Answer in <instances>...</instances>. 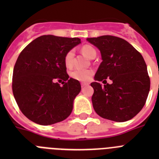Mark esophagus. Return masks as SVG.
Masks as SVG:
<instances>
[{"label": "esophagus", "mask_w": 159, "mask_h": 159, "mask_svg": "<svg viewBox=\"0 0 159 159\" xmlns=\"http://www.w3.org/2000/svg\"><path fill=\"white\" fill-rule=\"evenodd\" d=\"M88 83H87V82H81V86L82 87H85V86H87V85H88Z\"/></svg>", "instance_id": "1"}]
</instances>
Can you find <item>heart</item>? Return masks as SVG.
I'll list each match as a JSON object with an SVG mask.
<instances>
[{
    "mask_svg": "<svg viewBox=\"0 0 159 159\" xmlns=\"http://www.w3.org/2000/svg\"><path fill=\"white\" fill-rule=\"evenodd\" d=\"M81 52L86 57L90 59L95 58L96 56V50L94 47L89 44L84 45L81 48ZM75 53L73 50L67 52L64 56V64L67 67H71L73 64V59H74ZM93 75V71L91 69H75L70 73V76L74 80L79 81H88L92 78Z\"/></svg>",
    "mask_w": 159,
    "mask_h": 159,
    "instance_id": "1",
    "label": "heart"
}]
</instances>
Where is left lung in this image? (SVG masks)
Here are the masks:
<instances>
[{
  "label": "left lung",
  "mask_w": 159,
  "mask_h": 159,
  "mask_svg": "<svg viewBox=\"0 0 159 159\" xmlns=\"http://www.w3.org/2000/svg\"><path fill=\"white\" fill-rule=\"evenodd\" d=\"M99 49L102 63L91 84L94 110L100 117L116 122L130 120L145 105L151 81L143 56L127 40L114 36L88 38ZM110 78L111 84H105ZM104 80L101 86L99 81Z\"/></svg>",
  "instance_id": "8db88e82"
}]
</instances>
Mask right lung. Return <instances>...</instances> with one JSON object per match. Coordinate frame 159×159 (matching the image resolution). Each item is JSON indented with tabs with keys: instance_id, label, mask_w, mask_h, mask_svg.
<instances>
[{
	"instance_id": "1",
	"label": "right lung",
	"mask_w": 159,
	"mask_h": 159,
	"mask_svg": "<svg viewBox=\"0 0 159 159\" xmlns=\"http://www.w3.org/2000/svg\"><path fill=\"white\" fill-rule=\"evenodd\" d=\"M80 43L79 38L44 35L32 40L19 55L13 68L12 92L20 110L31 121L51 125L71 113L81 85L69 79L64 59Z\"/></svg>"
}]
</instances>
